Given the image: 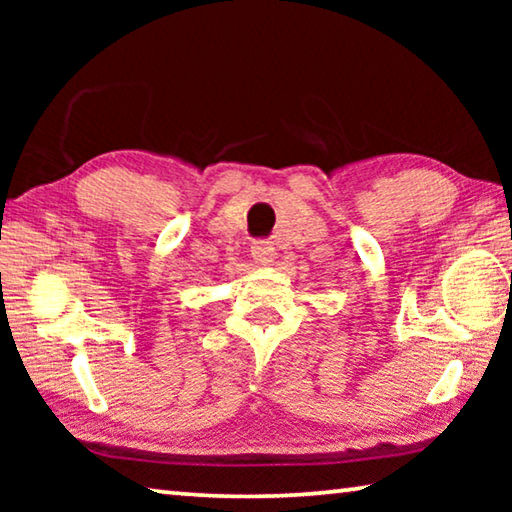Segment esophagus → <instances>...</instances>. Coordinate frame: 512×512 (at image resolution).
<instances>
[{
	"instance_id": "34e87169",
	"label": "esophagus",
	"mask_w": 512,
	"mask_h": 512,
	"mask_svg": "<svg viewBox=\"0 0 512 512\" xmlns=\"http://www.w3.org/2000/svg\"><path fill=\"white\" fill-rule=\"evenodd\" d=\"M250 255H253L257 264L268 266L275 259V248L271 241H255V244L250 246Z\"/></svg>"
}]
</instances>
